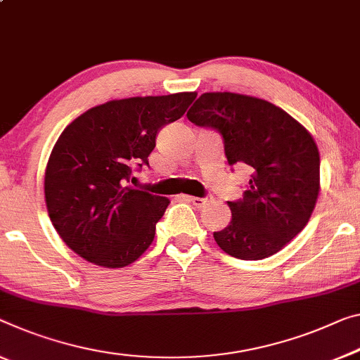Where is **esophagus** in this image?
<instances>
[{"mask_svg":"<svg viewBox=\"0 0 360 360\" xmlns=\"http://www.w3.org/2000/svg\"><path fill=\"white\" fill-rule=\"evenodd\" d=\"M186 198H188V201L195 204L196 207H204L206 204L211 202V198H196V196H186Z\"/></svg>","mask_w":360,"mask_h":360,"instance_id":"34e87169","label":"esophagus"}]
</instances>
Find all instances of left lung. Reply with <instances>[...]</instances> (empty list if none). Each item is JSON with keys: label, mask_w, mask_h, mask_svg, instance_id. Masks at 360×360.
Returning <instances> with one entry per match:
<instances>
[{"label": "left lung", "mask_w": 360, "mask_h": 360, "mask_svg": "<svg viewBox=\"0 0 360 360\" xmlns=\"http://www.w3.org/2000/svg\"><path fill=\"white\" fill-rule=\"evenodd\" d=\"M186 117L224 136L229 165L252 170L240 201H229L231 222L214 240L230 256L261 261L283 250L307 225L320 190V156L312 135L283 109L261 98L211 91Z\"/></svg>", "instance_id": "obj_1"}]
</instances>
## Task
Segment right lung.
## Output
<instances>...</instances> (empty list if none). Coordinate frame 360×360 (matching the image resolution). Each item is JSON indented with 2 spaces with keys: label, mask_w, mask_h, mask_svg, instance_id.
I'll use <instances>...</instances> for the list:
<instances>
[{
  "label": "right lung",
  "mask_w": 360,
  "mask_h": 360,
  "mask_svg": "<svg viewBox=\"0 0 360 360\" xmlns=\"http://www.w3.org/2000/svg\"><path fill=\"white\" fill-rule=\"evenodd\" d=\"M196 91L112 99L65 127L49 154L45 201L54 229L72 251L106 269L135 262L169 206L164 196L129 185L148 164L164 125L175 122Z\"/></svg>",
  "instance_id": "add662e5"
}]
</instances>
